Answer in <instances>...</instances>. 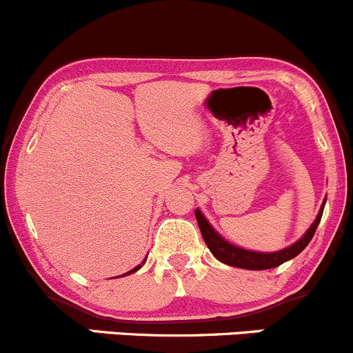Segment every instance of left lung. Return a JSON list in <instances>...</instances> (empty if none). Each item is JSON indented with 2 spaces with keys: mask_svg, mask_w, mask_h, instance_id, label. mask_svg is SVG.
<instances>
[{
  "mask_svg": "<svg viewBox=\"0 0 353 353\" xmlns=\"http://www.w3.org/2000/svg\"><path fill=\"white\" fill-rule=\"evenodd\" d=\"M327 199L321 203L320 212H318L314 222L310 225V229L298 239L294 244L288 245V248L281 249V251L274 252H259V251H249V249L239 248V245L232 244V242L227 241L225 237L221 236L214 227L210 225V222L207 221L205 215L202 214V210L195 208V217L199 222L200 232H202L203 241H205L207 248L210 249V252L217 257L219 261L227 266L232 268H242V269H251V271H263V269H272L281 266L286 261L296 257L306 245L310 244L312 237L314 236V230H316L318 223L321 221V215H323V208Z\"/></svg>",
  "mask_w": 353,
  "mask_h": 353,
  "instance_id": "left-lung-1",
  "label": "left lung"
}]
</instances>
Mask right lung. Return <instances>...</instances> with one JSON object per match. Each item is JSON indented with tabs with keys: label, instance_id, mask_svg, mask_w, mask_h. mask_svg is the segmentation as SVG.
Returning a JSON list of instances; mask_svg holds the SVG:
<instances>
[{
	"label": "right lung",
	"instance_id": "add662e5",
	"mask_svg": "<svg viewBox=\"0 0 353 353\" xmlns=\"http://www.w3.org/2000/svg\"><path fill=\"white\" fill-rule=\"evenodd\" d=\"M145 263H146V259H145V261H143V263H141V264H145ZM141 264H138V266H136V268H132V269H131V271L124 272V274H123V276H128V274H132V272H136V271H138V269H139V268H141ZM123 276H117V278H123Z\"/></svg>",
	"mask_w": 353,
	"mask_h": 353
}]
</instances>
